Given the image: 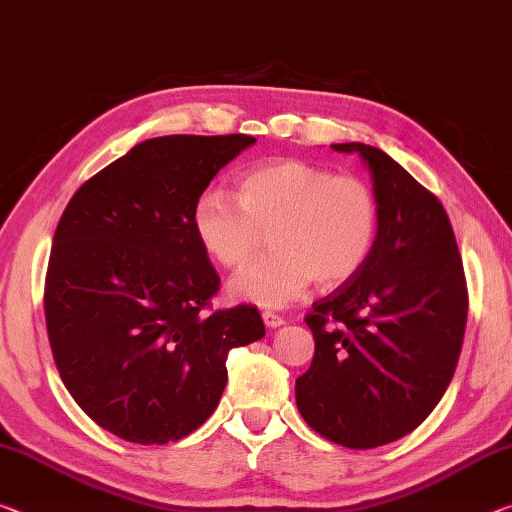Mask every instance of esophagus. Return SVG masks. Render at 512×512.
Returning <instances> with one entry per match:
<instances>
[{
    "mask_svg": "<svg viewBox=\"0 0 512 512\" xmlns=\"http://www.w3.org/2000/svg\"><path fill=\"white\" fill-rule=\"evenodd\" d=\"M263 322H265L267 327H272V329L286 325V320H283L281 316H277V313H272V311H263Z\"/></svg>",
    "mask_w": 512,
    "mask_h": 512,
    "instance_id": "esophagus-1",
    "label": "esophagus"
}]
</instances>
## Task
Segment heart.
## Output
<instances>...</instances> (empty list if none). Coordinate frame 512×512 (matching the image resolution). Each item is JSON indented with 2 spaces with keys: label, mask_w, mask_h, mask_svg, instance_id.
Instances as JSON below:
<instances>
[{
  "label": "heart",
  "mask_w": 512,
  "mask_h": 512,
  "mask_svg": "<svg viewBox=\"0 0 512 512\" xmlns=\"http://www.w3.org/2000/svg\"><path fill=\"white\" fill-rule=\"evenodd\" d=\"M238 199L203 192L192 229L203 251L224 267L245 265L270 233L272 254L229 283L235 300L281 309L313 281L336 288L359 274L373 254L380 206L371 185L302 160H274L238 180Z\"/></svg>",
  "instance_id": "1"
}]
</instances>
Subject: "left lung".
<instances>
[{
	"label": "left lung",
	"mask_w": 512,
	"mask_h": 512,
	"mask_svg": "<svg viewBox=\"0 0 512 512\" xmlns=\"http://www.w3.org/2000/svg\"><path fill=\"white\" fill-rule=\"evenodd\" d=\"M332 148L364 162L380 229L359 274L304 318L316 355L297 377L295 400L329 442L375 448L421 426L451 384L467 327V283L437 196L380 148L359 141Z\"/></svg>",
	"instance_id": "left-lung-1"
}]
</instances>
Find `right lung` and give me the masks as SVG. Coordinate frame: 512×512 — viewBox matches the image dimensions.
<instances>
[{
	"label": "right lung",
	"instance_id": "add662e5",
	"mask_svg": "<svg viewBox=\"0 0 512 512\" xmlns=\"http://www.w3.org/2000/svg\"><path fill=\"white\" fill-rule=\"evenodd\" d=\"M247 135H169L130 148L75 192L52 240L45 322L75 403L112 435L167 444L215 412L233 348L265 336L256 306L206 313L219 277L192 229Z\"/></svg>",
	"mask_w": 512,
	"mask_h": 512
}]
</instances>
